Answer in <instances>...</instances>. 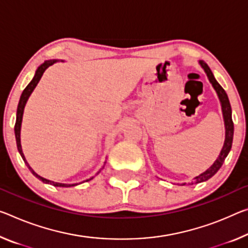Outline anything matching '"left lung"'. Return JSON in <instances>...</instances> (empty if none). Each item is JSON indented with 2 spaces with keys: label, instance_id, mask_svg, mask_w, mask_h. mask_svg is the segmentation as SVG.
Listing matches in <instances>:
<instances>
[{
  "label": "left lung",
  "instance_id": "obj_1",
  "mask_svg": "<svg viewBox=\"0 0 248 248\" xmlns=\"http://www.w3.org/2000/svg\"><path fill=\"white\" fill-rule=\"evenodd\" d=\"M200 64H201L204 70H205V73L207 75V77H209L212 86H213L214 89L216 90L219 100H221L222 111H223V117H224V123H225L226 132H225V142H224L223 149H222L221 153H219L218 158L216 159V161L213 163V166H212L210 169H207V170L205 172H203L202 174L196 176V178L194 179L196 183H201V182H204V181H207L209 179H211L212 176H213L216 172L221 169V167L224 163V161H225V159H226L227 155H229V152L231 151L232 143H233V135H234V124H233V120H232V108H231L229 97H227V93H225V90L223 89L222 86L219 85L217 81H216V79L214 78V75L211 72V69L209 66H207V64H205V62L202 61L200 62ZM191 184H193V183H191ZM183 186H186V183H183Z\"/></svg>",
  "mask_w": 248,
  "mask_h": 248
}]
</instances>
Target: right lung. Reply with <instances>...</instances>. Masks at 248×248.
Returning <instances> with one entry per match:
<instances>
[{
    "mask_svg": "<svg viewBox=\"0 0 248 248\" xmlns=\"http://www.w3.org/2000/svg\"><path fill=\"white\" fill-rule=\"evenodd\" d=\"M56 61H47L45 62L44 64L41 65L38 67V69L36 70V73H35V76L32 79V81L30 82L29 85L26 86V88L23 90L22 95H21V98H19V103H18V106H17V112H16V121H15V127H14V131H15V138H16V144H17V149H18V152L19 155H21V156L23 158V160H24V162L26 163L27 168L30 169L31 172L36 176L37 179H39L41 181H43L44 183H52L54 186H62V187H69V186H77V184H64V183H56V182H52V181L49 180H46L44 178H42V176H39L38 174L35 173V172L33 171V169L31 168L29 166V163L26 162L25 160V156L24 155H23V151H22V147H21V138H19V135H21V124H22V117H23V111H24V107H25V104L27 99H29V97L31 96V93H32V92L34 90V88L36 87L37 82L39 81V79H41L42 75L44 74L45 70L49 67L50 65H53L54 62ZM106 164V162H105ZM105 167V166H104ZM93 179V178H92ZM89 179V180H92ZM87 180V181H89Z\"/></svg>",
    "mask_w": 248,
    "mask_h": 248,
    "instance_id": "add662e5",
    "label": "right lung"
}]
</instances>
